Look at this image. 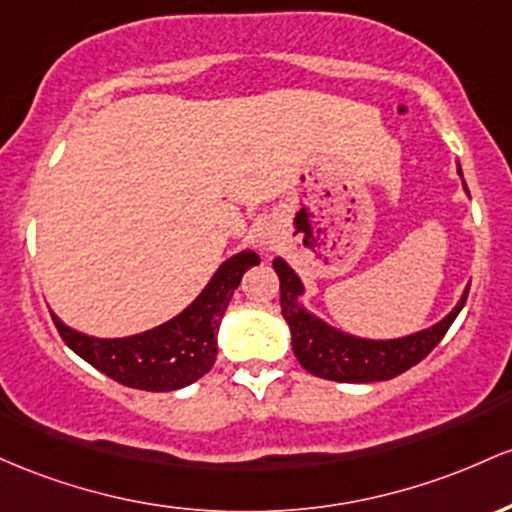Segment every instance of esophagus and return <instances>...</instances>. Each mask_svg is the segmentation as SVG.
I'll return each mask as SVG.
<instances>
[{
	"label": "esophagus",
	"mask_w": 512,
	"mask_h": 512,
	"mask_svg": "<svg viewBox=\"0 0 512 512\" xmlns=\"http://www.w3.org/2000/svg\"><path fill=\"white\" fill-rule=\"evenodd\" d=\"M258 244H261L263 249H273V241H271V237H261V239H258Z\"/></svg>",
	"instance_id": "esophagus-1"
}]
</instances>
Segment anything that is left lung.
<instances>
[{
  "label": "left lung",
  "instance_id": "8db88e82",
  "mask_svg": "<svg viewBox=\"0 0 512 512\" xmlns=\"http://www.w3.org/2000/svg\"><path fill=\"white\" fill-rule=\"evenodd\" d=\"M457 174L462 179V166L459 164ZM462 188L469 195L464 179ZM273 268L280 278V309H283L285 324L290 329L295 358L300 360L304 370L331 382H384L418 365L442 341L452 321L462 312L469 292L467 285L452 312H447L428 329L396 338H365L336 329L329 321L309 312L302 302L304 292H307L302 278L292 271L285 258L275 256Z\"/></svg>",
  "mask_w": 512,
  "mask_h": 512
}]
</instances>
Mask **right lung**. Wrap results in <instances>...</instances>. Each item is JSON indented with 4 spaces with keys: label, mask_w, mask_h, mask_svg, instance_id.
I'll return each instance as SVG.
<instances>
[{
    "label": "right lung",
    "mask_w": 512,
    "mask_h": 512,
    "mask_svg": "<svg viewBox=\"0 0 512 512\" xmlns=\"http://www.w3.org/2000/svg\"><path fill=\"white\" fill-rule=\"evenodd\" d=\"M256 263L261 258L249 249L229 256L186 309L132 336H91L50 314L62 341L103 375L132 389L174 392L200 380L215 365L220 321L244 273Z\"/></svg>",
    "instance_id": "right-lung-1"
}]
</instances>
